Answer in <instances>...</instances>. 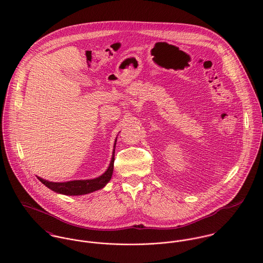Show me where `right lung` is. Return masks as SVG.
<instances>
[{"instance_id": "1", "label": "right lung", "mask_w": 263, "mask_h": 263, "mask_svg": "<svg viewBox=\"0 0 263 263\" xmlns=\"http://www.w3.org/2000/svg\"><path fill=\"white\" fill-rule=\"evenodd\" d=\"M115 145H116V139L113 146L114 149H115ZM114 149H113L111 161L109 163L107 170L102 175L96 178L86 179V180H72V181H66V182H51L41 177H37L38 180L41 181V183H43L46 187L51 189L52 191L57 193L65 194V195H83V194L91 193L93 191L102 189L110 181L112 177L114 152H115Z\"/></svg>"}]
</instances>
